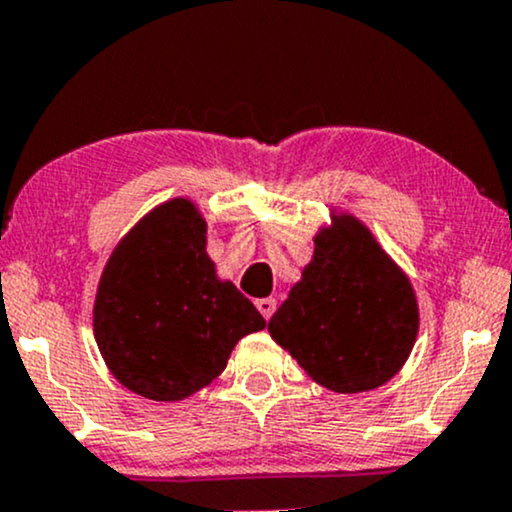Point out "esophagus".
Here are the masks:
<instances>
[{
	"label": "esophagus",
	"mask_w": 512,
	"mask_h": 512,
	"mask_svg": "<svg viewBox=\"0 0 512 512\" xmlns=\"http://www.w3.org/2000/svg\"><path fill=\"white\" fill-rule=\"evenodd\" d=\"M255 305H257V310H260V313H262L264 320H269V317H272L274 310H276L274 298H260V301H257Z\"/></svg>",
	"instance_id": "34e87169"
}]
</instances>
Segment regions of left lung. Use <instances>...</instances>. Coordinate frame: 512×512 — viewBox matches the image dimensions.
<instances>
[{
  "mask_svg": "<svg viewBox=\"0 0 512 512\" xmlns=\"http://www.w3.org/2000/svg\"><path fill=\"white\" fill-rule=\"evenodd\" d=\"M267 330L317 385L354 395L399 373L414 349L419 305L373 233L356 216L332 214Z\"/></svg>",
  "mask_w": 512,
  "mask_h": 512,
  "instance_id": "left-lung-1",
  "label": "left lung"
}]
</instances>
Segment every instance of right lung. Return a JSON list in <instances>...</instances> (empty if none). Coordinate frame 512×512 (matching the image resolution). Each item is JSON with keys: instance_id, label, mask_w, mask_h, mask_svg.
<instances>
[{"instance_id": "1", "label": "right lung", "mask_w": 512, "mask_h": 512, "mask_svg": "<svg viewBox=\"0 0 512 512\" xmlns=\"http://www.w3.org/2000/svg\"><path fill=\"white\" fill-rule=\"evenodd\" d=\"M264 317L207 255V221L190 199L144 216L105 264L93 334L127 390L178 402L219 378L245 334Z\"/></svg>"}]
</instances>
